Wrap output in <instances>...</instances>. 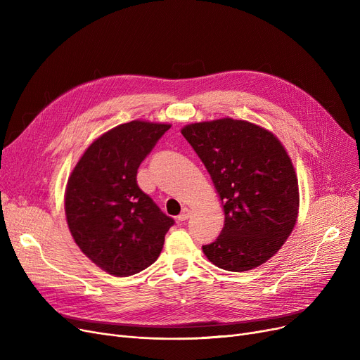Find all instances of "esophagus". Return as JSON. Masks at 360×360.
<instances>
[{
  "mask_svg": "<svg viewBox=\"0 0 360 360\" xmlns=\"http://www.w3.org/2000/svg\"><path fill=\"white\" fill-rule=\"evenodd\" d=\"M190 217H191V212L188 210V209H184L182 213L178 216V221H185V220H188Z\"/></svg>",
  "mask_w": 360,
  "mask_h": 360,
  "instance_id": "34e87169",
  "label": "esophagus"
}]
</instances>
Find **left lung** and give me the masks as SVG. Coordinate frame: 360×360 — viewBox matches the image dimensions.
<instances>
[{"instance_id": "1", "label": "left lung", "mask_w": 360, "mask_h": 360, "mask_svg": "<svg viewBox=\"0 0 360 360\" xmlns=\"http://www.w3.org/2000/svg\"><path fill=\"white\" fill-rule=\"evenodd\" d=\"M213 179L224 224L217 239L202 245L214 266L247 271L271 258L297 217V179L280 141L258 125L232 118L182 128Z\"/></svg>"}]
</instances>
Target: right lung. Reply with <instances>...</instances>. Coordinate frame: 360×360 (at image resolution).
Wrapping results in <instances>:
<instances>
[{"mask_svg": "<svg viewBox=\"0 0 360 360\" xmlns=\"http://www.w3.org/2000/svg\"><path fill=\"white\" fill-rule=\"evenodd\" d=\"M167 124L131 121L91 143L74 167L65 194L70 232L101 269L118 277L153 264L175 220L137 185V170Z\"/></svg>", "mask_w": 360, "mask_h": 360, "instance_id": "right-lung-1", "label": "right lung"}]
</instances>
